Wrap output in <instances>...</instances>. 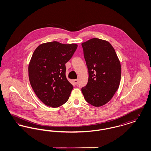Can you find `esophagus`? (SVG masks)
<instances>
[{"label":"esophagus","instance_id":"34e87169","mask_svg":"<svg viewBox=\"0 0 151 151\" xmlns=\"http://www.w3.org/2000/svg\"><path fill=\"white\" fill-rule=\"evenodd\" d=\"M73 83H74V84H78V80H77V79H75V80H73Z\"/></svg>","mask_w":151,"mask_h":151}]
</instances>
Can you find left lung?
<instances>
[{
    "label": "left lung",
    "instance_id": "left-lung-1",
    "mask_svg": "<svg viewBox=\"0 0 151 151\" xmlns=\"http://www.w3.org/2000/svg\"><path fill=\"white\" fill-rule=\"evenodd\" d=\"M81 45L89 73L88 83L81 91L87 102L99 107L108 103L119 88L120 61L107 41L93 38Z\"/></svg>",
    "mask_w": 151,
    "mask_h": 151
}]
</instances>
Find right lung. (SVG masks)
<instances>
[{
  "instance_id": "1",
  "label": "right lung",
  "mask_w": 151,
  "mask_h": 151,
  "mask_svg": "<svg viewBox=\"0 0 151 151\" xmlns=\"http://www.w3.org/2000/svg\"><path fill=\"white\" fill-rule=\"evenodd\" d=\"M77 47L76 43L53 41L41 44L34 51L28 66L29 81L46 105L57 108L68 100L73 86L66 78L65 64Z\"/></svg>"
}]
</instances>
